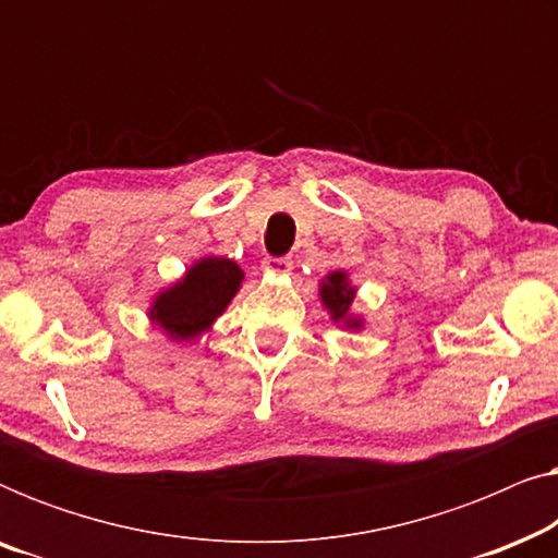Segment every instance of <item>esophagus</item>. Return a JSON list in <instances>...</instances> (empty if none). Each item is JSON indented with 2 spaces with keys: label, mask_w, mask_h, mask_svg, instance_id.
Segmentation results:
<instances>
[{
  "label": "esophagus",
  "mask_w": 558,
  "mask_h": 558,
  "mask_svg": "<svg viewBox=\"0 0 558 558\" xmlns=\"http://www.w3.org/2000/svg\"><path fill=\"white\" fill-rule=\"evenodd\" d=\"M262 266H264V271H269V274H289V271H292V258H289V256H266Z\"/></svg>",
  "instance_id": "esophagus-1"
}]
</instances>
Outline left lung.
I'll list each match as a JSON object with an SVG mask.
<instances>
[{"instance_id":"left-lung-1","label":"left lung","mask_w":558,"mask_h":558,"mask_svg":"<svg viewBox=\"0 0 558 558\" xmlns=\"http://www.w3.org/2000/svg\"><path fill=\"white\" fill-rule=\"evenodd\" d=\"M319 296H323V304L332 312L335 323H342L345 319L348 327H361V319L357 317H348L350 304H353L355 289L348 284V277L342 271H332L327 274V279L323 281V289H319Z\"/></svg>"}]
</instances>
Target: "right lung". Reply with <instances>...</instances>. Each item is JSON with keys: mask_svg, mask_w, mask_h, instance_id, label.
Listing matches in <instances>:
<instances>
[{"mask_svg": "<svg viewBox=\"0 0 558 558\" xmlns=\"http://www.w3.org/2000/svg\"><path fill=\"white\" fill-rule=\"evenodd\" d=\"M241 281V266L231 258H201L190 266L185 279L157 296L149 310L151 323L162 327L172 340H193L223 315Z\"/></svg>", "mask_w": 558, "mask_h": 558, "instance_id": "right-lung-1", "label": "right lung"}]
</instances>
